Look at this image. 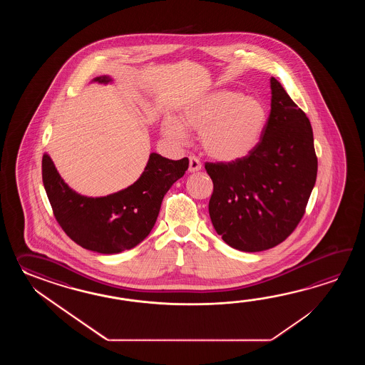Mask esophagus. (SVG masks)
I'll return each mask as SVG.
<instances>
[{
    "instance_id": "esophagus-1",
    "label": "esophagus",
    "mask_w": 365,
    "mask_h": 365,
    "mask_svg": "<svg viewBox=\"0 0 365 365\" xmlns=\"http://www.w3.org/2000/svg\"><path fill=\"white\" fill-rule=\"evenodd\" d=\"M202 164L198 158L195 156H190L189 158V172H198L201 171Z\"/></svg>"
}]
</instances>
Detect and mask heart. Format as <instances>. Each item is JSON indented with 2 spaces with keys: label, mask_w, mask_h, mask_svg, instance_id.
I'll list each match as a JSON object with an SVG mask.
<instances>
[{
  "label": "heart",
  "mask_w": 365,
  "mask_h": 365,
  "mask_svg": "<svg viewBox=\"0 0 365 365\" xmlns=\"http://www.w3.org/2000/svg\"><path fill=\"white\" fill-rule=\"evenodd\" d=\"M267 120L262 101L231 90H217L185 104L180 120L164 118L163 134L179 142L201 133L202 148L219 162H237L256 148Z\"/></svg>",
  "instance_id": "heart-1"
}]
</instances>
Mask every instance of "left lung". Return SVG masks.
I'll return each mask as SVG.
<instances>
[{
	"mask_svg": "<svg viewBox=\"0 0 365 365\" xmlns=\"http://www.w3.org/2000/svg\"><path fill=\"white\" fill-rule=\"evenodd\" d=\"M270 88L272 110L256 148L237 162L205 164L214 184L212 225L241 252L286 240L303 217L317 178L308 117L274 77Z\"/></svg>",
	"mask_w": 365,
	"mask_h": 365,
	"instance_id": "obj_1",
	"label": "left lung"
}]
</instances>
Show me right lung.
<instances>
[{"label": "right lung", "mask_w": 365, "mask_h": 365, "mask_svg": "<svg viewBox=\"0 0 365 365\" xmlns=\"http://www.w3.org/2000/svg\"><path fill=\"white\" fill-rule=\"evenodd\" d=\"M91 82L113 83L101 76ZM43 184L56 219L70 239L82 248L116 255L138 245L155 225L164 195L184 176L189 159L170 160L156 153L148 156L140 179L104 197H87L71 189L47 153L43 155Z\"/></svg>", "instance_id": "1"}]
</instances>
